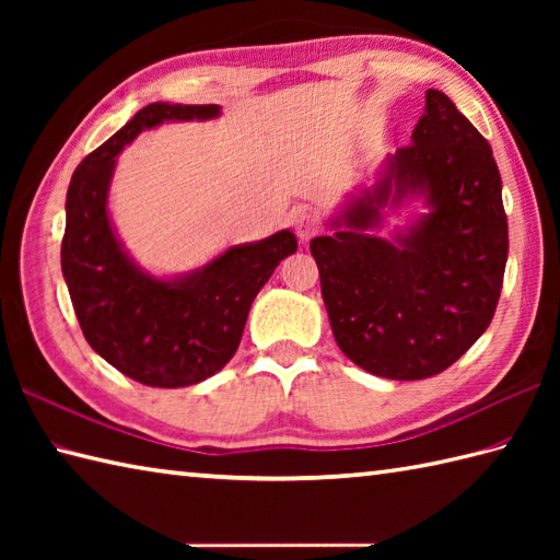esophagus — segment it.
<instances>
[{
	"instance_id": "obj_1",
	"label": "esophagus",
	"mask_w": 560,
	"mask_h": 560,
	"mask_svg": "<svg viewBox=\"0 0 560 560\" xmlns=\"http://www.w3.org/2000/svg\"><path fill=\"white\" fill-rule=\"evenodd\" d=\"M293 229H295V233H299L301 241L307 243L313 235H317V231H319V219L315 217V213H311V211H301V213H295Z\"/></svg>"
}]
</instances>
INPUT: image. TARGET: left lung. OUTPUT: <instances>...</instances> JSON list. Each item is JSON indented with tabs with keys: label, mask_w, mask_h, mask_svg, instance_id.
I'll use <instances>...</instances> for the list:
<instances>
[{
	"label": "left lung",
	"mask_w": 560,
	"mask_h": 560,
	"mask_svg": "<svg viewBox=\"0 0 560 560\" xmlns=\"http://www.w3.org/2000/svg\"><path fill=\"white\" fill-rule=\"evenodd\" d=\"M419 194L429 213L392 242L366 233L387 200ZM311 241L339 349L389 380L443 373L491 325L508 261L501 173L479 129L443 91H425L411 144L373 189Z\"/></svg>",
	"instance_id": "8db88e82"
}]
</instances>
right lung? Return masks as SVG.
<instances>
[{"label":"right lung","mask_w":560,"mask_h":560,"mask_svg":"<svg viewBox=\"0 0 560 560\" xmlns=\"http://www.w3.org/2000/svg\"><path fill=\"white\" fill-rule=\"evenodd\" d=\"M217 115L219 105L151 103L77 165L67 189L62 273L83 337L149 387H187L219 373L241 343L255 295L299 247L291 231H279L177 279H153L127 257L108 217L115 156L144 129Z\"/></svg>","instance_id":"right-lung-1"}]
</instances>
